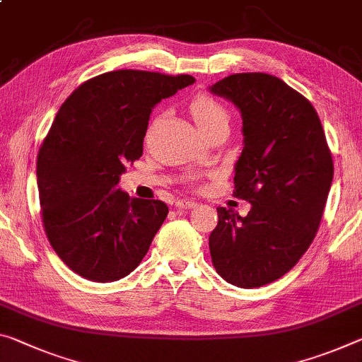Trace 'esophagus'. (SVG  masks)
I'll list each match as a JSON object with an SVG mask.
<instances>
[{"mask_svg":"<svg viewBox=\"0 0 362 362\" xmlns=\"http://www.w3.org/2000/svg\"><path fill=\"white\" fill-rule=\"evenodd\" d=\"M175 206H177V208H180V209H192V208H194V206H198V204L194 203L193 199H179V202L175 203Z\"/></svg>","mask_w":362,"mask_h":362,"instance_id":"1","label":"esophagus"}]
</instances>
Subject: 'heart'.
Returning <instances> with one entry per match:
<instances>
[{
	"instance_id": "obj_1",
	"label": "heart",
	"mask_w": 362,
	"mask_h": 362,
	"mask_svg": "<svg viewBox=\"0 0 362 362\" xmlns=\"http://www.w3.org/2000/svg\"><path fill=\"white\" fill-rule=\"evenodd\" d=\"M192 116L199 130H204L216 124H227L228 114L221 101L208 95H199L192 101Z\"/></svg>"
}]
</instances>
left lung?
<instances>
[{
  "instance_id": "1",
  "label": "left lung",
  "mask_w": 362,
  "mask_h": 362,
  "mask_svg": "<svg viewBox=\"0 0 362 362\" xmlns=\"http://www.w3.org/2000/svg\"><path fill=\"white\" fill-rule=\"evenodd\" d=\"M209 90L242 112L243 151L235 164L233 194L251 203L246 217L217 208L212 264L226 282L255 288L285 275L313 243L334 163L315 109L284 80L233 74Z\"/></svg>"
}]
</instances>
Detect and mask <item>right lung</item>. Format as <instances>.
I'll list each match as a JSON object with an SVG mask.
<instances>
[{"label":"right lung","mask_w":362,"mask_h":362,"mask_svg":"<svg viewBox=\"0 0 362 362\" xmlns=\"http://www.w3.org/2000/svg\"><path fill=\"white\" fill-rule=\"evenodd\" d=\"M193 82L122 69L87 80L57 111L38 151L40 206L56 255L83 279H122L150 250L168 204L116 187L143 154L153 107Z\"/></svg>","instance_id":"1"}]
</instances>
